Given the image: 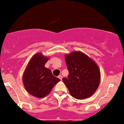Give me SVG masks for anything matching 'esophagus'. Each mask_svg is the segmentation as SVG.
Returning a JSON list of instances; mask_svg holds the SVG:
<instances>
[{"instance_id":"esophagus-1","label":"esophagus","mask_w":124,"mask_h":124,"mask_svg":"<svg viewBox=\"0 0 124 124\" xmlns=\"http://www.w3.org/2000/svg\"><path fill=\"white\" fill-rule=\"evenodd\" d=\"M58 78H59V79H60L61 80H62V75H59V76H58Z\"/></svg>"}]
</instances>
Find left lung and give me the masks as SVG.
<instances>
[{
  "label": "left lung",
  "instance_id": "obj_1",
  "mask_svg": "<svg viewBox=\"0 0 124 124\" xmlns=\"http://www.w3.org/2000/svg\"><path fill=\"white\" fill-rule=\"evenodd\" d=\"M69 71L68 78L62 81L70 93L77 99L91 96L98 88L101 76L98 66L87 55L75 51L65 55Z\"/></svg>",
  "mask_w": 124,
  "mask_h": 124
}]
</instances>
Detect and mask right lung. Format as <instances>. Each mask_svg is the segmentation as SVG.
I'll use <instances>...</instances> for the list:
<instances>
[{"instance_id": "obj_1", "label": "right lung", "mask_w": 124, "mask_h": 124, "mask_svg": "<svg viewBox=\"0 0 124 124\" xmlns=\"http://www.w3.org/2000/svg\"><path fill=\"white\" fill-rule=\"evenodd\" d=\"M40 53L35 55L29 61L23 76L26 90L33 96L43 98L50 93L59 78L54 76L51 71L44 67L48 61Z\"/></svg>"}]
</instances>
